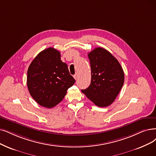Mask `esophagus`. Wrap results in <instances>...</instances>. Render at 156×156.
I'll list each match as a JSON object with an SVG mask.
<instances>
[{
	"mask_svg": "<svg viewBox=\"0 0 156 156\" xmlns=\"http://www.w3.org/2000/svg\"><path fill=\"white\" fill-rule=\"evenodd\" d=\"M73 77H74V79H76V80H77V78H78V75L76 73V74H75L74 76H73Z\"/></svg>",
	"mask_w": 156,
	"mask_h": 156,
	"instance_id": "1",
	"label": "esophagus"
}]
</instances>
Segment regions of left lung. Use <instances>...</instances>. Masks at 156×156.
Here are the masks:
<instances>
[{"mask_svg":"<svg viewBox=\"0 0 156 156\" xmlns=\"http://www.w3.org/2000/svg\"><path fill=\"white\" fill-rule=\"evenodd\" d=\"M88 55L91 66V84L81 91L97 106L107 107L114 102L122 88V67L113 55L103 48H95Z\"/></svg>","mask_w":156,"mask_h":156,"instance_id":"left-lung-1","label":"left lung"}]
</instances>
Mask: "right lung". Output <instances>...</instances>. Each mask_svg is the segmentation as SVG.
<instances>
[{"label": "right lung", "instance_id": "obj_1", "mask_svg": "<svg viewBox=\"0 0 156 156\" xmlns=\"http://www.w3.org/2000/svg\"><path fill=\"white\" fill-rule=\"evenodd\" d=\"M75 81L67 65L61 60L59 51L52 47L37 55L27 70V84L31 97L47 108L61 102Z\"/></svg>", "mask_w": 156, "mask_h": 156}]
</instances>
